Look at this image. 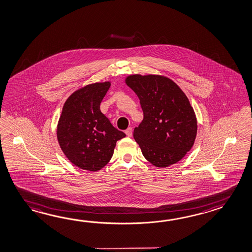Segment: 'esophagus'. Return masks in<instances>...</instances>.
I'll return each instance as SVG.
<instances>
[{
	"instance_id": "1",
	"label": "esophagus",
	"mask_w": 252,
	"mask_h": 252,
	"mask_svg": "<svg viewBox=\"0 0 252 252\" xmlns=\"http://www.w3.org/2000/svg\"><path fill=\"white\" fill-rule=\"evenodd\" d=\"M125 133H126V134L128 137H131V136H132V133H133V130H132L131 127H128V128L125 131Z\"/></svg>"
}]
</instances>
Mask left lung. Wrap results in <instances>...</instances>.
<instances>
[{"mask_svg": "<svg viewBox=\"0 0 252 252\" xmlns=\"http://www.w3.org/2000/svg\"><path fill=\"white\" fill-rule=\"evenodd\" d=\"M126 83L138 96L144 112L134 138L144 158L159 168L177 163L192 148L197 132L195 112L185 93L161 75L133 74Z\"/></svg>", "mask_w": 252, "mask_h": 252, "instance_id": "8db88e82", "label": "left lung"}]
</instances>
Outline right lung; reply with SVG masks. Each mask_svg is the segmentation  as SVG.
<instances>
[{
	"label": "right lung",
	"mask_w": 252,
	"mask_h": 252,
	"mask_svg": "<svg viewBox=\"0 0 252 252\" xmlns=\"http://www.w3.org/2000/svg\"><path fill=\"white\" fill-rule=\"evenodd\" d=\"M110 82H96L67 98L57 125V140L68 159L82 170L98 171L108 164L126 134L101 113L100 103Z\"/></svg>",
	"instance_id": "right-lung-1"
}]
</instances>
